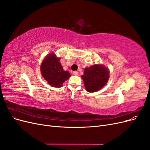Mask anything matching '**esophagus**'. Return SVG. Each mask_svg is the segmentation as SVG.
<instances>
[{
  "label": "esophagus",
  "instance_id": "1",
  "mask_svg": "<svg viewBox=\"0 0 150 150\" xmlns=\"http://www.w3.org/2000/svg\"><path fill=\"white\" fill-rule=\"evenodd\" d=\"M72 74L74 75V76L78 75V71H73V72H72Z\"/></svg>",
  "mask_w": 150,
  "mask_h": 150
}]
</instances>
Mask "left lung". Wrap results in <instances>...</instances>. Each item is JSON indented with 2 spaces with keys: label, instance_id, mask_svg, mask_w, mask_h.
<instances>
[{
  "label": "left lung",
  "instance_id": "1",
  "mask_svg": "<svg viewBox=\"0 0 150 150\" xmlns=\"http://www.w3.org/2000/svg\"><path fill=\"white\" fill-rule=\"evenodd\" d=\"M109 73V69L102 64H95L86 67L81 78L83 79L86 91L94 93L102 89L110 78Z\"/></svg>",
  "mask_w": 150,
  "mask_h": 150
}]
</instances>
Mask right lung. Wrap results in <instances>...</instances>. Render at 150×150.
Segmentation results:
<instances>
[{
  "label": "right lung",
  "instance_id": "right-lung-1",
  "mask_svg": "<svg viewBox=\"0 0 150 150\" xmlns=\"http://www.w3.org/2000/svg\"><path fill=\"white\" fill-rule=\"evenodd\" d=\"M59 61L60 58L51 53L46 56L40 65L42 77L49 85L55 88H61L64 81L71 77L69 72L63 69Z\"/></svg>",
  "mask_w": 150,
  "mask_h": 150
}]
</instances>
